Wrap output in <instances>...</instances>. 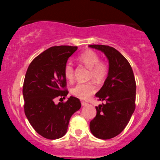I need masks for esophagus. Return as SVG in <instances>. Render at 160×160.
<instances>
[{
	"label": "esophagus",
	"instance_id": "1",
	"mask_svg": "<svg viewBox=\"0 0 160 160\" xmlns=\"http://www.w3.org/2000/svg\"><path fill=\"white\" fill-rule=\"evenodd\" d=\"M88 104L87 103V102H84V101H82V106H87V105Z\"/></svg>",
	"mask_w": 160,
	"mask_h": 160
}]
</instances>
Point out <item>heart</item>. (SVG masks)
<instances>
[{
	"label": "heart",
	"instance_id": "obj_1",
	"mask_svg": "<svg viewBox=\"0 0 160 160\" xmlns=\"http://www.w3.org/2000/svg\"><path fill=\"white\" fill-rule=\"evenodd\" d=\"M78 60L89 68V78H92L95 82H102L108 74V66L104 61L100 60L98 53L87 49L78 56ZM64 75L67 80L72 82L74 78V66L73 63L67 62L64 68ZM96 90L93 82H78L71 89L72 95L82 100L87 99Z\"/></svg>",
	"mask_w": 160,
	"mask_h": 160
}]
</instances>
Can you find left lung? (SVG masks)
I'll list each match as a JSON object with an SVG mask.
<instances>
[{
	"label": "left lung",
	"instance_id": "1",
	"mask_svg": "<svg viewBox=\"0 0 160 160\" xmlns=\"http://www.w3.org/2000/svg\"><path fill=\"white\" fill-rule=\"evenodd\" d=\"M89 47L103 52L109 62L108 76L95 95L98 100L106 103L95 107L97 114L89 123V128L98 138L110 139L124 130L135 111L134 73L128 60L114 48L96 44Z\"/></svg>",
	"mask_w": 160,
	"mask_h": 160
}]
</instances>
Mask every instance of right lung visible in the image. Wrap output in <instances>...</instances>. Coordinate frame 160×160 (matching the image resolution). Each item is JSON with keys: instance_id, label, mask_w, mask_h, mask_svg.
Returning <instances> with one entry per match:
<instances>
[{"instance_id": "right-lung-1", "label": "right lung", "mask_w": 160, "mask_h": 160, "mask_svg": "<svg viewBox=\"0 0 160 160\" xmlns=\"http://www.w3.org/2000/svg\"><path fill=\"white\" fill-rule=\"evenodd\" d=\"M77 49L71 46L50 47L30 62L26 72L22 89L25 116L45 138L64 136L71 116L82 106L79 99L73 96L65 102H54L56 98H65L68 94L64 68Z\"/></svg>"}]
</instances>
